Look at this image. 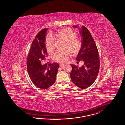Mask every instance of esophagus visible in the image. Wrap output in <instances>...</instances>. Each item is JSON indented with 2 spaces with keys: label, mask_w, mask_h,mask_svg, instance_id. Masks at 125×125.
Masks as SVG:
<instances>
[{
  "label": "esophagus",
  "mask_w": 125,
  "mask_h": 125,
  "mask_svg": "<svg viewBox=\"0 0 125 125\" xmlns=\"http://www.w3.org/2000/svg\"><path fill=\"white\" fill-rule=\"evenodd\" d=\"M64 64H60V66L61 67H64Z\"/></svg>",
  "instance_id": "34e87169"
}]
</instances>
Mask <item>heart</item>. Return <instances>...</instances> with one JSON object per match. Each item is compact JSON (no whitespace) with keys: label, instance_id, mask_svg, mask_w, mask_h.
Instances as JSON below:
<instances>
[{"label":"heart","instance_id":"heart-1","mask_svg":"<svg viewBox=\"0 0 125 125\" xmlns=\"http://www.w3.org/2000/svg\"><path fill=\"white\" fill-rule=\"evenodd\" d=\"M56 37L66 41L65 49L63 51H57L52 55L54 61L59 63L65 62L71 56V52L74 54H77L81 47V43L76 39V34L74 31L68 28L59 30L55 34ZM54 39L51 34H49L45 40V46L48 52L51 53L54 50Z\"/></svg>","mask_w":125,"mask_h":125}]
</instances>
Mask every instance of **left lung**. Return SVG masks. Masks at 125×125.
<instances>
[{
    "instance_id": "8db88e82",
    "label": "left lung",
    "mask_w": 125,
    "mask_h": 125,
    "mask_svg": "<svg viewBox=\"0 0 125 125\" xmlns=\"http://www.w3.org/2000/svg\"><path fill=\"white\" fill-rule=\"evenodd\" d=\"M73 27L78 28L77 25ZM79 29L82 37V44L76 59L79 61H83L84 64L79 68L71 64L70 75L74 84L83 89L90 86L95 81L99 71L100 61L97 48L89 31L84 26Z\"/></svg>"
}]
</instances>
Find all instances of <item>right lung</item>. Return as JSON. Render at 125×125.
Masks as SVG:
<instances>
[{"mask_svg":"<svg viewBox=\"0 0 125 125\" xmlns=\"http://www.w3.org/2000/svg\"><path fill=\"white\" fill-rule=\"evenodd\" d=\"M48 29L39 32L31 45L27 60V71L30 78L38 88L46 89L55 81L59 64L53 63L42 65L41 62L47 55L45 40Z\"/></svg>","mask_w":125,"mask_h":125,"instance_id":"add662e5","label":"right lung"}]
</instances>
